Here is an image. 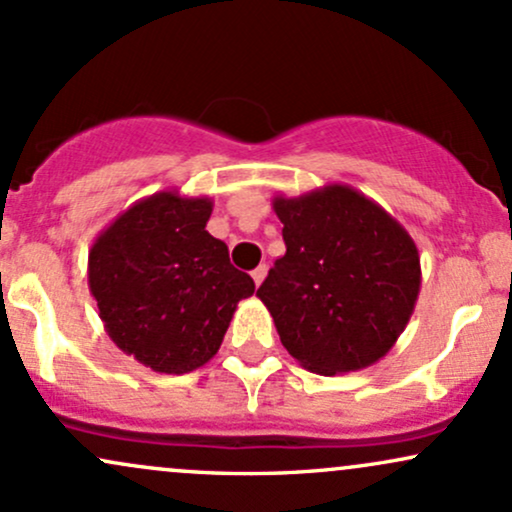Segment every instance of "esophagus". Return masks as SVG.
<instances>
[{"label": "esophagus", "mask_w": 512, "mask_h": 512, "mask_svg": "<svg viewBox=\"0 0 512 512\" xmlns=\"http://www.w3.org/2000/svg\"><path fill=\"white\" fill-rule=\"evenodd\" d=\"M250 274H252V281H255V284L260 286L262 281H264V276H267V264H260V267H257V269H252Z\"/></svg>", "instance_id": "esophagus-1"}]
</instances>
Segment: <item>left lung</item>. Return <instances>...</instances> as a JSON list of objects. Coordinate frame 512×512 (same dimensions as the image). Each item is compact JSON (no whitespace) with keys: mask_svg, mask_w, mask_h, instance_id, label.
<instances>
[{"mask_svg":"<svg viewBox=\"0 0 512 512\" xmlns=\"http://www.w3.org/2000/svg\"><path fill=\"white\" fill-rule=\"evenodd\" d=\"M272 204L286 252L257 296L284 349L320 375L373 366L414 313L416 243L380 204L342 182Z\"/></svg>","mask_w":512,"mask_h":512,"instance_id":"1","label":"left lung"}]
</instances>
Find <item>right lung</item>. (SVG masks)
I'll list each match as a JSON object with an SVG mask.
<instances>
[{"instance_id":"obj_1","label":"right lung","mask_w":512,"mask_h":512,"mask_svg":"<svg viewBox=\"0 0 512 512\" xmlns=\"http://www.w3.org/2000/svg\"><path fill=\"white\" fill-rule=\"evenodd\" d=\"M209 197L163 190L122 211L88 250V289L117 349L156 373L182 375L211 361L250 274L207 231Z\"/></svg>"}]
</instances>
